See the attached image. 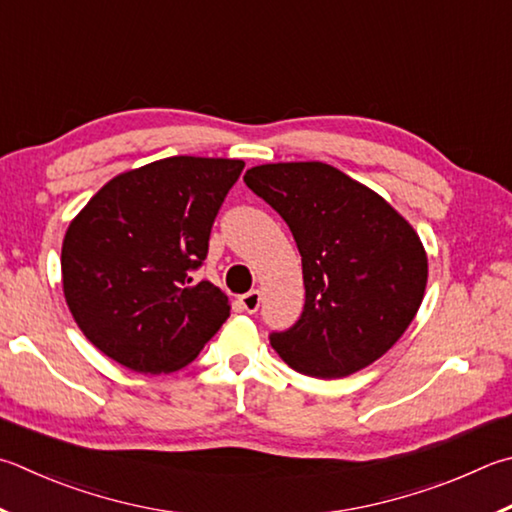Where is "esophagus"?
<instances>
[{"instance_id": "34e87169", "label": "esophagus", "mask_w": 512, "mask_h": 512, "mask_svg": "<svg viewBox=\"0 0 512 512\" xmlns=\"http://www.w3.org/2000/svg\"><path fill=\"white\" fill-rule=\"evenodd\" d=\"M239 304H241V309H244L246 313H257L259 304H262V293H259V291H248L246 295L239 297Z\"/></svg>"}]
</instances>
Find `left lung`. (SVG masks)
Returning <instances> with one entry per match:
<instances>
[{
  "mask_svg": "<svg viewBox=\"0 0 512 512\" xmlns=\"http://www.w3.org/2000/svg\"><path fill=\"white\" fill-rule=\"evenodd\" d=\"M244 181L291 228L304 311L271 333L288 367L342 378L396 345L423 302L427 255L416 230L367 185L327 163H268Z\"/></svg>",
  "mask_w": 512,
  "mask_h": 512,
  "instance_id": "obj_1",
  "label": "left lung"
}]
</instances>
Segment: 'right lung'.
Masks as SVG:
<instances>
[{"instance_id":"right-lung-1","label":"right lung","mask_w":512,"mask_h":512,"mask_svg":"<svg viewBox=\"0 0 512 512\" xmlns=\"http://www.w3.org/2000/svg\"><path fill=\"white\" fill-rule=\"evenodd\" d=\"M241 170L237 159L170 156L89 199L64 235L62 288L91 345L138 374H170L199 356L230 304L190 273Z\"/></svg>"}]
</instances>
